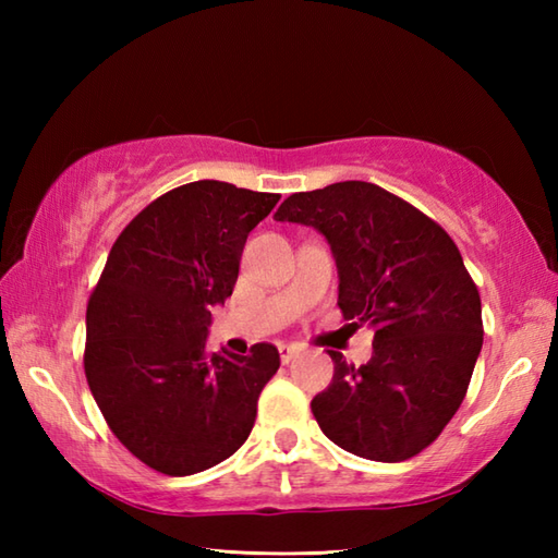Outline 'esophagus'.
<instances>
[{
  "mask_svg": "<svg viewBox=\"0 0 558 558\" xmlns=\"http://www.w3.org/2000/svg\"><path fill=\"white\" fill-rule=\"evenodd\" d=\"M300 348L298 345H280V360L282 364H290L294 357H300Z\"/></svg>",
  "mask_w": 558,
  "mask_h": 558,
  "instance_id": "esophagus-1",
  "label": "esophagus"
}]
</instances>
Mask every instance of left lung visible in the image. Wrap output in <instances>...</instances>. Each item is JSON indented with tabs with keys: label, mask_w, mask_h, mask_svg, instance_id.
<instances>
[{
	"label": "left lung",
	"mask_w": 558,
	"mask_h": 558,
	"mask_svg": "<svg viewBox=\"0 0 558 558\" xmlns=\"http://www.w3.org/2000/svg\"><path fill=\"white\" fill-rule=\"evenodd\" d=\"M276 220L326 236L342 316L374 330L362 366L328 352L333 381L312 400L322 432L366 460L417 456L458 412L482 350L480 292L456 242L369 182L292 194Z\"/></svg>",
	"instance_id": "8db88e82"
}]
</instances>
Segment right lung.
I'll use <instances>...</instances> for the list:
<instances>
[{
  "label": "right lung",
  "instance_id": "right-lung-1",
  "mask_svg": "<svg viewBox=\"0 0 558 558\" xmlns=\"http://www.w3.org/2000/svg\"><path fill=\"white\" fill-rule=\"evenodd\" d=\"M280 201L201 180L153 201L117 236L86 312V378L112 434L170 477L204 472L252 434L280 354L206 350L246 236Z\"/></svg>",
  "mask_w": 558,
  "mask_h": 558
}]
</instances>
